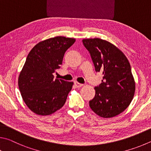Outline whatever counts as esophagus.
Masks as SVG:
<instances>
[{"instance_id":"34e87169","label":"esophagus","mask_w":151,"mask_h":151,"mask_svg":"<svg viewBox=\"0 0 151 151\" xmlns=\"http://www.w3.org/2000/svg\"><path fill=\"white\" fill-rule=\"evenodd\" d=\"M75 86L77 87V88H81V87H82L83 86V84H81V83H78V81H75Z\"/></svg>"}]
</instances>
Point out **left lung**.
Instances as JSON below:
<instances>
[{"instance_id": "8db88e82", "label": "left lung", "mask_w": 151, "mask_h": 151, "mask_svg": "<svg viewBox=\"0 0 151 151\" xmlns=\"http://www.w3.org/2000/svg\"><path fill=\"white\" fill-rule=\"evenodd\" d=\"M97 72L103 74L101 83L95 88L96 96L89 107L104 118L115 117L132 101L135 91L131 68L127 58L115 45L100 38L83 39Z\"/></svg>"}]
</instances>
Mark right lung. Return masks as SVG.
Listing matches in <instances>:
<instances>
[{"mask_svg":"<svg viewBox=\"0 0 151 151\" xmlns=\"http://www.w3.org/2000/svg\"><path fill=\"white\" fill-rule=\"evenodd\" d=\"M75 42L74 38L56 36L39 42L29 52L18 77V87L24 101L36 114L51 115L65 104L73 82L54 79L53 73Z\"/></svg>","mask_w":151,"mask_h":151,"instance_id":"1","label":"right lung"}]
</instances>
